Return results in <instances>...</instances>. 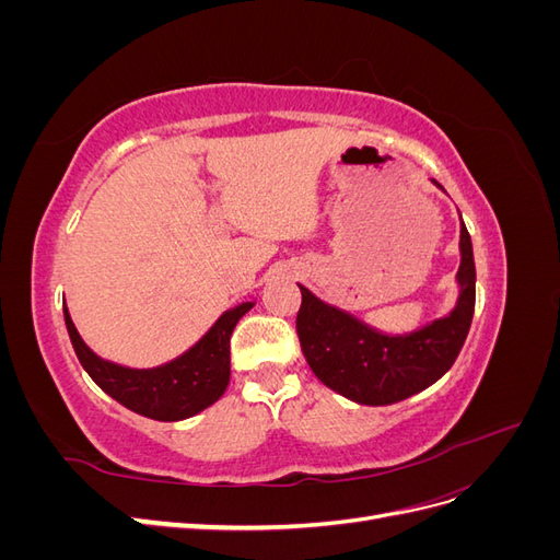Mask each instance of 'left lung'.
I'll use <instances>...</instances> for the list:
<instances>
[{
  "label": "left lung",
  "mask_w": 560,
  "mask_h": 560,
  "mask_svg": "<svg viewBox=\"0 0 560 560\" xmlns=\"http://www.w3.org/2000/svg\"><path fill=\"white\" fill-rule=\"evenodd\" d=\"M455 278L460 284L455 308L425 327L399 336L371 329L362 319L329 306L299 284L296 334L313 374L334 393L369 406L401 401L436 383L460 354L477 299V268L465 222Z\"/></svg>",
  "instance_id": "8db88e82"
}]
</instances>
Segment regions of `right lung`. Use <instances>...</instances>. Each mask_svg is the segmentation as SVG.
Segmentation results:
<instances>
[{
	"instance_id": "obj_1",
	"label": "right lung",
	"mask_w": 560,
	"mask_h": 560,
	"mask_svg": "<svg viewBox=\"0 0 560 560\" xmlns=\"http://www.w3.org/2000/svg\"><path fill=\"white\" fill-rule=\"evenodd\" d=\"M252 306L254 301H247L226 311L194 348L154 369H128L97 358L83 343L67 306L65 325L81 366L109 397L140 416L173 422L200 413L224 395L231 378V334Z\"/></svg>"
}]
</instances>
